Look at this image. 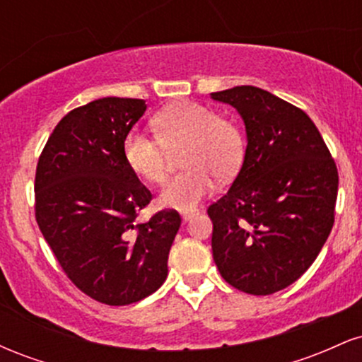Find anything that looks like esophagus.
<instances>
[{
    "mask_svg": "<svg viewBox=\"0 0 362 362\" xmlns=\"http://www.w3.org/2000/svg\"><path fill=\"white\" fill-rule=\"evenodd\" d=\"M195 213H197V211L195 209H190V211H182V219H184V221H190V219L194 218L195 216Z\"/></svg>",
    "mask_w": 362,
    "mask_h": 362,
    "instance_id": "esophagus-1",
    "label": "esophagus"
}]
</instances>
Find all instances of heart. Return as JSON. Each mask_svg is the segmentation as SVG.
Returning a JSON list of instances; mask_svg holds the SVG:
<instances>
[{"label":"heart","mask_w":362,"mask_h":362,"mask_svg":"<svg viewBox=\"0 0 362 362\" xmlns=\"http://www.w3.org/2000/svg\"><path fill=\"white\" fill-rule=\"evenodd\" d=\"M156 136L132 129L122 144L124 160L136 175L160 185L168 177V151L185 144L182 167L160 195L167 207L189 209L213 192L214 175L230 178L243 161V136L231 120L195 102H178L153 119Z\"/></svg>","instance_id":"b5f03b06"}]
</instances>
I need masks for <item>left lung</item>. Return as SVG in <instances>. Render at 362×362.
<instances>
[{
  "label": "left lung",
  "mask_w": 362,
  "mask_h": 362,
  "mask_svg": "<svg viewBox=\"0 0 362 362\" xmlns=\"http://www.w3.org/2000/svg\"><path fill=\"white\" fill-rule=\"evenodd\" d=\"M211 97L238 110L248 141L233 185L207 207L213 259L228 284L267 296L300 279L325 245L337 165L313 120L289 102L257 86Z\"/></svg>",
  "instance_id": "1"
}]
</instances>
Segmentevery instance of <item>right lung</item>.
Instances as JSON below:
<instances>
[{
	"label": "right lung",
	"mask_w": 362,
	"mask_h": 362,
	"mask_svg": "<svg viewBox=\"0 0 362 362\" xmlns=\"http://www.w3.org/2000/svg\"><path fill=\"white\" fill-rule=\"evenodd\" d=\"M141 98H98L73 109L49 136L35 170V219L69 281L110 306L141 301L163 284L180 228L175 209L138 214L151 192L124 160Z\"/></svg>",
	"instance_id": "obj_1"
}]
</instances>
